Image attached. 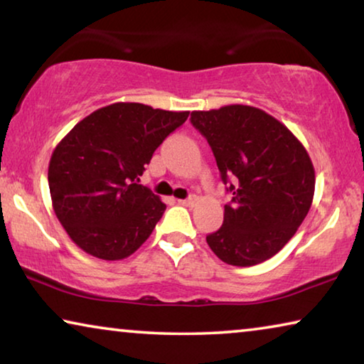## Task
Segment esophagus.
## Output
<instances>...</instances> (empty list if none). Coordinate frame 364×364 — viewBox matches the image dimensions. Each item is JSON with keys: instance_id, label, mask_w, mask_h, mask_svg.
Instances as JSON below:
<instances>
[{"instance_id": "obj_1", "label": "esophagus", "mask_w": 364, "mask_h": 364, "mask_svg": "<svg viewBox=\"0 0 364 364\" xmlns=\"http://www.w3.org/2000/svg\"><path fill=\"white\" fill-rule=\"evenodd\" d=\"M196 196H191V197H188V199H181V200H178V204H181V205H186V207H193L194 204H196Z\"/></svg>"}]
</instances>
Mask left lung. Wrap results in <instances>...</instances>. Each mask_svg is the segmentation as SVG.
I'll list each match as a JSON object with an SVG mask.
<instances>
[{
  "label": "left lung",
  "mask_w": 364,
  "mask_h": 364,
  "mask_svg": "<svg viewBox=\"0 0 364 364\" xmlns=\"http://www.w3.org/2000/svg\"><path fill=\"white\" fill-rule=\"evenodd\" d=\"M191 123L210 144L232 193L223 226L207 236L208 247L232 267L268 260L291 241L311 207L315 168L306 149L284 123L242 104L194 110Z\"/></svg>",
  "instance_id": "obj_1"
}]
</instances>
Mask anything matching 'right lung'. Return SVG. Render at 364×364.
I'll return each instance as SVG.
<instances>
[{
	"instance_id": "1",
	"label": "right lung",
	"mask_w": 364,
	"mask_h": 364,
	"mask_svg": "<svg viewBox=\"0 0 364 364\" xmlns=\"http://www.w3.org/2000/svg\"><path fill=\"white\" fill-rule=\"evenodd\" d=\"M189 112L115 102L80 120L53 151V208L69 237L101 260L134 254L167 205L139 176L162 141Z\"/></svg>"
}]
</instances>
